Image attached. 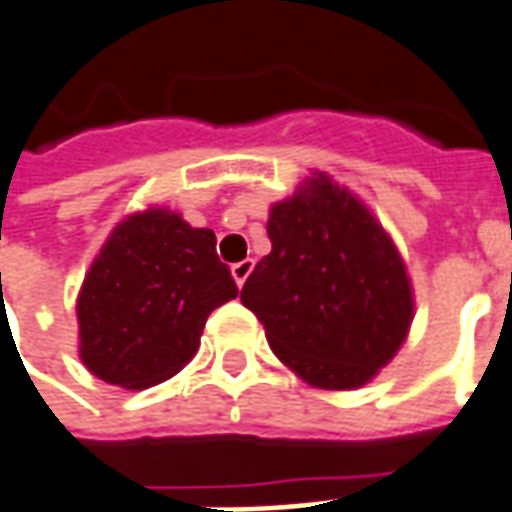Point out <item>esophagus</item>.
I'll use <instances>...</instances> for the list:
<instances>
[{"mask_svg":"<svg viewBox=\"0 0 512 512\" xmlns=\"http://www.w3.org/2000/svg\"><path fill=\"white\" fill-rule=\"evenodd\" d=\"M252 268H255V263H252V260H241V263H235V266H232V280H235V285H238V288H244V282H246V277L252 274Z\"/></svg>","mask_w":512,"mask_h":512,"instance_id":"34e87169","label":"esophagus"}]
</instances>
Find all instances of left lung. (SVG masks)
I'll use <instances>...</instances> for the list:
<instances>
[{"mask_svg": "<svg viewBox=\"0 0 512 512\" xmlns=\"http://www.w3.org/2000/svg\"><path fill=\"white\" fill-rule=\"evenodd\" d=\"M268 252L241 302L268 346L321 391H355L391 363L416 316L413 282L377 216L324 171L268 210Z\"/></svg>", "mask_w": 512, "mask_h": 512, "instance_id": "obj_1", "label": "left lung"}]
</instances>
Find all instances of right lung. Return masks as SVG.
I'll list each match as a JSON object with an SVG mask.
<instances>
[{"label": "right lung", "mask_w": 512, "mask_h": 512, "mask_svg": "<svg viewBox=\"0 0 512 512\" xmlns=\"http://www.w3.org/2000/svg\"><path fill=\"white\" fill-rule=\"evenodd\" d=\"M235 296L213 230L169 207L130 213L77 293L82 366L127 391L152 388L191 363L207 316Z\"/></svg>", "instance_id": "right-lung-1"}]
</instances>
